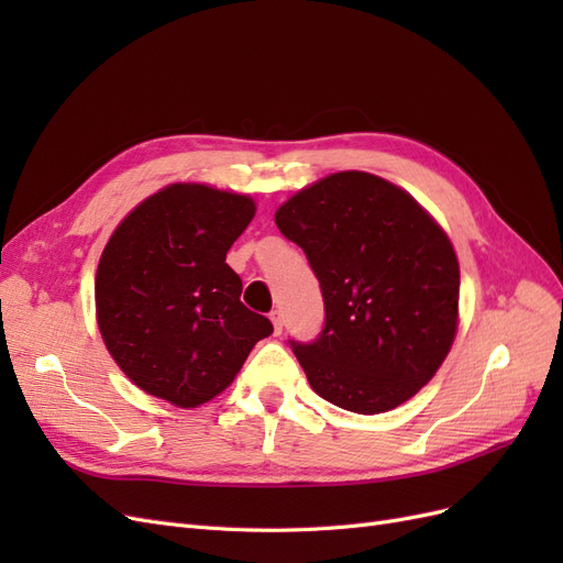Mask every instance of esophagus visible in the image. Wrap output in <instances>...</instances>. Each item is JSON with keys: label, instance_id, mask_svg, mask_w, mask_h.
<instances>
[{"label": "esophagus", "instance_id": "esophagus-1", "mask_svg": "<svg viewBox=\"0 0 563 563\" xmlns=\"http://www.w3.org/2000/svg\"><path fill=\"white\" fill-rule=\"evenodd\" d=\"M269 319H272V323H275V333L279 335L282 329H284V314H282V310H272Z\"/></svg>", "mask_w": 563, "mask_h": 563}]
</instances>
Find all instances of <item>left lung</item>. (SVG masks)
I'll return each instance as SVG.
<instances>
[{
  "label": "left lung",
  "instance_id": "8db88e82",
  "mask_svg": "<svg viewBox=\"0 0 563 563\" xmlns=\"http://www.w3.org/2000/svg\"><path fill=\"white\" fill-rule=\"evenodd\" d=\"M275 223L321 286V333L288 340L312 389L362 416L411 399L457 329L460 267L446 232L401 187L364 172L305 187Z\"/></svg>",
  "mask_w": 563,
  "mask_h": 563
}]
</instances>
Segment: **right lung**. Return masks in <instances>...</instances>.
Here are the masks:
<instances>
[{"label":"right lung","mask_w":563,"mask_h":563,"mask_svg":"<svg viewBox=\"0 0 563 563\" xmlns=\"http://www.w3.org/2000/svg\"><path fill=\"white\" fill-rule=\"evenodd\" d=\"M255 216L246 195L174 183L139 203L96 272V317L112 360L147 395L195 408L220 395L272 333L225 263Z\"/></svg>","instance_id":"add662e5"}]
</instances>
